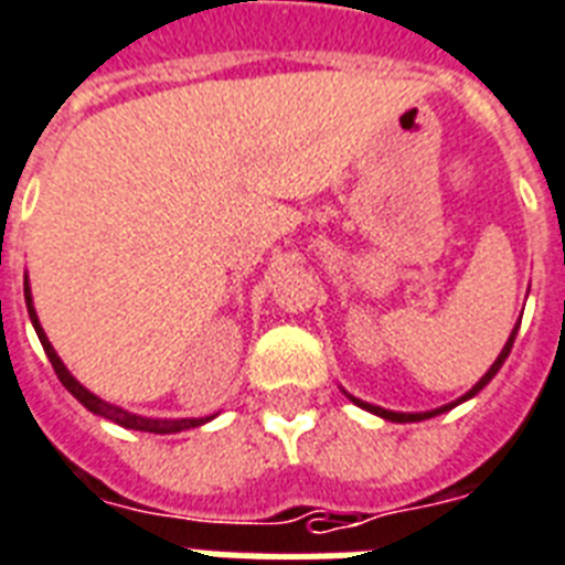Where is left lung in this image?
I'll list each match as a JSON object with an SVG mask.
<instances>
[{
  "mask_svg": "<svg viewBox=\"0 0 565 565\" xmlns=\"http://www.w3.org/2000/svg\"><path fill=\"white\" fill-rule=\"evenodd\" d=\"M516 329L519 327H513V332H511V338H508V344L502 347V353H499V359L493 361V367L487 370L484 376L478 379L476 385L469 387L467 394L461 396V399H458V403H449V405H444V408H435V411H423V414H403V411H385V408H379V405H370V403H361V399H355V396H350V399H353L355 405H361V408L364 411H370V414H379V417H385V419H391V423H419V419H428V417H437V414H444V411H449V408H455V405H461V403H467L469 396H476L478 391H481V387L487 385V382H490V379L495 376V373H499V367H502L504 364V359H508V355H511V347H513V338H516Z\"/></svg>",
  "mask_w": 565,
  "mask_h": 565,
  "instance_id": "obj_1",
  "label": "left lung"
}]
</instances>
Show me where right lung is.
<instances>
[{
    "mask_svg": "<svg viewBox=\"0 0 565 565\" xmlns=\"http://www.w3.org/2000/svg\"><path fill=\"white\" fill-rule=\"evenodd\" d=\"M25 306H29V318L31 323H34V329H38V338L40 344H43V350H46L49 361H52L54 373H57V379H61V385L70 391L75 399H78L81 405L87 411H93V414H98V417H107L113 419V423H119V426L125 428H137V431H154V435H174V431H186V428H195V426H204L206 419L212 417H192V419H151V417H139V414H130V411L119 408V405H110L104 403V399H98L96 394H89L87 387L81 385L78 379L72 376L70 370L63 367V361L57 359V353H54V347L49 344L46 332H43V327H40L38 320V311H34V306H31V291H29V279H25Z\"/></svg>",
    "mask_w": 565,
    "mask_h": 565,
    "instance_id": "1",
    "label": "right lung"
}]
</instances>
